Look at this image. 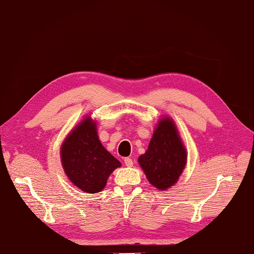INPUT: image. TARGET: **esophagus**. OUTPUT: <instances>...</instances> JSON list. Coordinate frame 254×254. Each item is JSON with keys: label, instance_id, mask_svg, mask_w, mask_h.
<instances>
[{"label": "esophagus", "instance_id": "34e87169", "mask_svg": "<svg viewBox=\"0 0 254 254\" xmlns=\"http://www.w3.org/2000/svg\"><path fill=\"white\" fill-rule=\"evenodd\" d=\"M124 163H125V165L128 167H131L133 164V162L130 157H125V159H124Z\"/></svg>", "mask_w": 254, "mask_h": 254}]
</instances>
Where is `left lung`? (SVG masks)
Listing matches in <instances>:
<instances>
[{"label":"left lung","mask_w":254,"mask_h":254,"mask_svg":"<svg viewBox=\"0 0 254 254\" xmlns=\"http://www.w3.org/2000/svg\"><path fill=\"white\" fill-rule=\"evenodd\" d=\"M138 162L152 186L166 190L177 183L187 162V151L172 118L159 121L145 153Z\"/></svg>","instance_id":"left-lung-1"}]
</instances>
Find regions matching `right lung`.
I'll list each match as a JSON object with an SVG mask.
<instances>
[{"instance_id":"add662e5","label":"right lung","mask_w":254,"mask_h":254,"mask_svg":"<svg viewBox=\"0 0 254 254\" xmlns=\"http://www.w3.org/2000/svg\"><path fill=\"white\" fill-rule=\"evenodd\" d=\"M61 161L70 182L88 193L100 192L110 175L122 165L100 142L97 123L90 116L78 124L64 140Z\"/></svg>"}]
</instances>
